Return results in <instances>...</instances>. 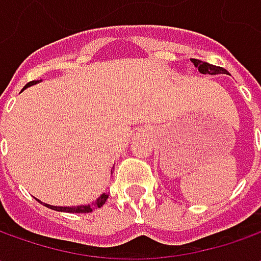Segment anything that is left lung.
Returning a JSON list of instances; mask_svg holds the SVG:
<instances>
[{"instance_id":"1","label":"left lung","mask_w":261,"mask_h":261,"mask_svg":"<svg viewBox=\"0 0 261 261\" xmlns=\"http://www.w3.org/2000/svg\"><path fill=\"white\" fill-rule=\"evenodd\" d=\"M192 62L195 64V66L199 69L200 74H209V75H218V74H225L226 71L221 66H215L203 62V61H197V59H192Z\"/></svg>"}]
</instances>
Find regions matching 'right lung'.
Instances as JSON below:
<instances>
[{"instance_id":"1","label":"right lung","mask_w":261,"mask_h":261,"mask_svg":"<svg viewBox=\"0 0 261 261\" xmlns=\"http://www.w3.org/2000/svg\"><path fill=\"white\" fill-rule=\"evenodd\" d=\"M39 81H30V83H27L24 86V88L30 86H35L37 84ZM23 88V90H24ZM107 197L109 195L107 193H103V195L100 196L98 199H95L93 203H90V205H81V206H52V205H47V203H43L46 207H49V209H54V211H59V212H69V214H88V212H93V209H97V207H101V206L105 205L106 200H107ZM40 202V200H39Z\"/></svg>"}]
</instances>
